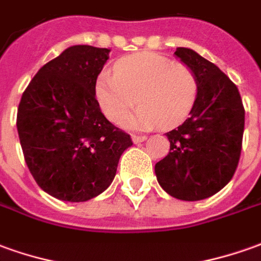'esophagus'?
Returning <instances> with one entry per match:
<instances>
[{
  "label": "esophagus",
  "mask_w": 261,
  "mask_h": 261,
  "mask_svg": "<svg viewBox=\"0 0 261 261\" xmlns=\"http://www.w3.org/2000/svg\"><path fill=\"white\" fill-rule=\"evenodd\" d=\"M132 141H134L135 143H141V142L146 141V136H141V135H134V136H132Z\"/></svg>",
  "instance_id": "esophagus-1"
}]
</instances>
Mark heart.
<instances>
[{"instance_id": "b5f03b06", "label": "heart", "mask_w": 261, "mask_h": 261, "mask_svg": "<svg viewBox=\"0 0 261 261\" xmlns=\"http://www.w3.org/2000/svg\"><path fill=\"white\" fill-rule=\"evenodd\" d=\"M95 93L100 109L116 125H122L138 103L141 107L134 117L124 120L125 126L173 127L195 107L199 78L190 66L173 64L159 54L142 52L119 59L113 73H100Z\"/></svg>"}]
</instances>
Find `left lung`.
I'll return each instance as SVG.
<instances>
[{"mask_svg": "<svg viewBox=\"0 0 261 261\" xmlns=\"http://www.w3.org/2000/svg\"><path fill=\"white\" fill-rule=\"evenodd\" d=\"M175 55L199 78L190 116L166 134L170 152L154 165L162 189L180 200L210 197L236 172L244 130V107L237 86L215 64L189 48Z\"/></svg>", "mask_w": 261, "mask_h": 261, "instance_id": "1", "label": "left lung"}]
</instances>
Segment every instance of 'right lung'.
<instances>
[{"mask_svg":"<svg viewBox=\"0 0 261 261\" xmlns=\"http://www.w3.org/2000/svg\"><path fill=\"white\" fill-rule=\"evenodd\" d=\"M107 48L73 45L45 64L22 93L17 129L38 186L65 202H86L112 183L130 136L100 112L96 79Z\"/></svg>","mask_w":261,"mask_h":261,"instance_id":"obj_1","label":"right lung"}]
</instances>
